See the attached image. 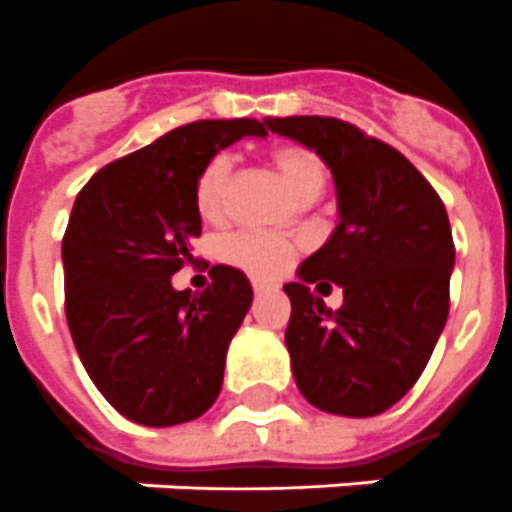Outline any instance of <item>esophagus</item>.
Returning a JSON list of instances; mask_svg holds the SVG:
<instances>
[{"label":"esophagus","instance_id":"34e87169","mask_svg":"<svg viewBox=\"0 0 512 512\" xmlns=\"http://www.w3.org/2000/svg\"><path fill=\"white\" fill-rule=\"evenodd\" d=\"M253 290H256V296H261V293H267V285L264 282H253Z\"/></svg>","mask_w":512,"mask_h":512}]
</instances>
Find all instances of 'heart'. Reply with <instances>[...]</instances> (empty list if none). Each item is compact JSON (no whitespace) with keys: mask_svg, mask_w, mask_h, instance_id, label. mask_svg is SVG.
<instances>
[{"mask_svg":"<svg viewBox=\"0 0 512 512\" xmlns=\"http://www.w3.org/2000/svg\"><path fill=\"white\" fill-rule=\"evenodd\" d=\"M272 163L280 177L288 182L293 195L304 200H317L325 190L327 171L320 155L304 145H277L272 150ZM232 182V158L227 153L214 155L203 166L195 185V206L203 219H219L224 214L227 192ZM216 256L245 275L256 280H275L293 261V245L285 237L264 235V232H230L219 237Z\"/></svg>","mask_w":512,"mask_h":512,"instance_id":"b5f03b06","label":"heart"}]
</instances>
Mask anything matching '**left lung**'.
Masks as SVG:
<instances>
[{
	"instance_id": "left-lung-1",
	"label": "left lung",
	"mask_w": 512,
	"mask_h": 512,
	"mask_svg": "<svg viewBox=\"0 0 512 512\" xmlns=\"http://www.w3.org/2000/svg\"><path fill=\"white\" fill-rule=\"evenodd\" d=\"M264 124L320 155L338 203L333 235L282 288L296 386L330 415H380L415 386L447 325L455 269L447 208L399 150L357 126L325 116ZM325 279L344 290L335 313L311 290Z\"/></svg>"
}]
</instances>
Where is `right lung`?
<instances>
[{"instance_id":"add662e5","label":"right lung","mask_w":512,"mask_h":512,"mask_svg":"<svg viewBox=\"0 0 512 512\" xmlns=\"http://www.w3.org/2000/svg\"><path fill=\"white\" fill-rule=\"evenodd\" d=\"M267 137L251 118L195 121L108 163L76 195L63 237L65 317L89 378L124 418L190 423L222 391L253 288L216 264L203 293L177 290L200 237L195 185L219 150Z\"/></svg>"}]
</instances>
